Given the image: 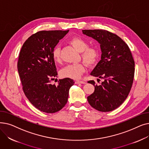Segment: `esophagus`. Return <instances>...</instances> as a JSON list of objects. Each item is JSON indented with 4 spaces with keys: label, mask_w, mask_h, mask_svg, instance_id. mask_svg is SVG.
<instances>
[{
    "label": "esophagus",
    "mask_w": 149,
    "mask_h": 149,
    "mask_svg": "<svg viewBox=\"0 0 149 149\" xmlns=\"http://www.w3.org/2000/svg\"><path fill=\"white\" fill-rule=\"evenodd\" d=\"M75 84H86V83L85 81H80V80H76L75 81Z\"/></svg>",
    "instance_id": "esophagus-1"
}]
</instances>
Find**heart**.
I'll return each instance as SVG.
<instances>
[{
    "label": "heart",
    "mask_w": 149,
    "mask_h": 149,
    "mask_svg": "<svg viewBox=\"0 0 149 149\" xmlns=\"http://www.w3.org/2000/svg\"><path fill=\"white\" fill-rule=\"evenodd\" d=\"M73 48L81 52L82 59L88 65H94L99 57V52L97 48L88 46V43L83 38L79 37H74L68 41ZM60 48L58 46L55 47L52 52V56L54 61L60 63L61 61ZM86 70V66L83 63L71 64L66 66L60 70V75L63 78L71 79H79Z\"/></svg>",
    "instance_id": "obj_1"
}]
</instances>
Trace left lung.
I'll return each instance as SVG.
<instances>
[{
  "label": "left lung",
  "instance_id": "1",
  "mask_svg": "<svg viewBox=\"0 0 149 149\" xmlns=\"http://www.w3.org/2000/svg\"><path fill=\"white\" fill-rule=\"evenodd\" d=\"M82 32L100 44L101 60L91 75L104 79L99 86L93 80L88 82L95 87L93 93L88 97V101L98 111H113L127 98L132 88L135 72L132 53L120 37L107 31L88 29Z\"/></svg>",
  "mask_w": 149,
  "mask_h": 149
}]
</instances>
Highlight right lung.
Here are the masks:
<instances>
[{"mask_svg":"<svg viewBox=\"0 0 149 149\" xmlns=\"http://www.w3.org/2000/svg\"><path fill=\"white\" fill-rule=\"evenodd\" d=\"M68 31H42L30 36L23 43L19 54L17 69L23 90L30 103L42 112L52 113L63 107L69 91L74 81L66 78L58 85L51 81L57 77L53 49Z\"/></svg>","mask_w":149,"mask_h":149,"instance_id":"obj_1","label":"right lung"}]
</instances>
